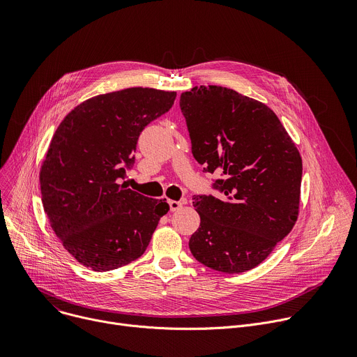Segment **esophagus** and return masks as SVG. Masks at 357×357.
Returning <instances> with one entry per match:
<instances>
[{"mask_svg":"<svg viewBox=\"0 0 357 357\" xmlns=\"http://www.w3.org/2000/svg\"><path fill=\"white\" fill-rule=\"evenodd\" d=\"M181 203L180 202H174V200H170L169 202V207H170V211H177L181 208Z\"/></svg>","mask_w":357,"mask_h":357,"instance_id":"34e87169","label":"esophagus"}]
</instances>
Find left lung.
I'll use <instances>...</instances> for the list:
<instances>
[{
	"label": "left lung",
	"instance_id": "left-lung-1",
	"mask_svg": "<svg viewBox=\"0 0 357 357\" xmlns=\"http://www.w3.org/2000/svg\"><path fill=\"white\" fill-rule=\"evenodd\" d=\"M191 153L222 192L194 195L200 227L188 241L203 265L240 273L259 265L294 228L302 158L266 105L222 86H195L180 96Z\"/></svg>",
	"mask_w": 357,
	"mask_h": 357
}]
</instances>
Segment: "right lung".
Masks as SVG:
<instances>
[{
	"label": "right lung",
	"instance_id": "right-lung-1",
	"mask_svg": "<svg viewBox=\"0 0 357 357\" xmlns=\"http://www.w3.org/2000/svg\"><path fill=\"white\" fill-rule=\"evenodd\" d=\"M176 92L129 88L77 105L58 126L39 172L44 210L65 250L93 271L130 264L167 214L166 200L119 184L143 129L170 110Z\"/></svg>",
	"mask_w": 357,
	"mask_h": 357
}]
</instances>
